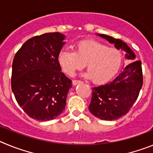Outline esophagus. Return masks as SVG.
Listing matches in <instances>:
<instances>
[{"instance_id":"obj_1","label":"esophagus","mask_w":153,"mask_h":153,"mask_svg":"<svg viewBox=\"0 0 153 153\" xmlns=\"http://www.w3.org/2000/svg\"><path fill=\"white\" fill-rule=\"evenodd\" d=\"M82 81H80V80H73L72 81V85H78V84H80L82 83Z\"/></svg>"}]
</instances>
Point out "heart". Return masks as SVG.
Instances as JSON below:
<instances>
[{
	"label": "heart",
	"instance_id": "obj_1",
	"mask_svg": "<svg viewBox=\"0 0 153 153\" xmlns=\"http://www.w3.org/2000/svg\"><path fill=\"white\" fill-rule=\"evenodd\" d=\"M121 62L122 55L118 49L91 39L77 42L75 52L62 49L58 55V62L64 73L73 76L86 65L88 73L85 75L96 84L112 79L119 71Z\"/></svg>",
	"mask_w": 153,
	"mask_h": 153
}]
</instances>
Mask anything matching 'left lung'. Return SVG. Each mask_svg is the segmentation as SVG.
Masks as SVG:
<instances>
[{
    "label": "left lung",
    "instance_id": "obj_1",
    "mask_svg": "<svg viewBox=\"0 0 153 153\" xmlns=\"http://www.w3.org/2000/svg\"><path fill=\"white\" fill-rule=\"evenodd\" d=\"M98 35L114 43L117 49L124 50L127 59H135L133 51L122 40L104 34ZM143 84L141 61L131 62L111 82L92 88L89 111L104 120H114L126 115L137 100Z\"/></svg>",
    "mask_w": 153,
    "mask_h": 153
}]
</instances>
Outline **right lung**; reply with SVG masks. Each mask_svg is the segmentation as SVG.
Listing matches in <instances>:
<instances>
[{
	"mask_svg": "<svg viewBox=\"0 0 153 153\" xmlns=\"http://www.w3.org/2000/svg\"><path fill=\"white\" fill-rule=\"evenodd\" d=\"M64 39L59 33L36 36L25 42L13 59L12 91L23 111L36 120L56 119L66 106L71 80L58 62Z\"/></svg>",
	"mask_w": 153,
	"mask_h": 153,
	"instance_id": "1",
	"label": "right lung"
}]
</instances>
